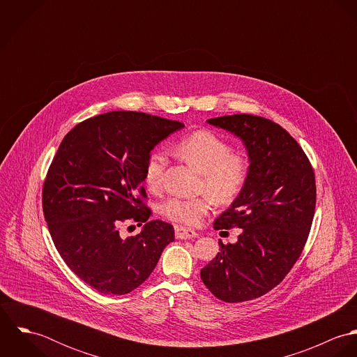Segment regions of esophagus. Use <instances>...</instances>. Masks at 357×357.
<instances>
[{
    "mask_svg": "<svg viewBox=\"0 0 357 357\" xmlns=\"http://www.w3.org/2000/svg\"><path fill=\"white\" fill-rule=\"evenodd\" d=\"M198 234L191 229V228H185V227H176V238L177 239H191L195 238Z\"/></svg>",
    "mask_w": 357,
    "mask_h": 357,
    "instance_id": "1",
    "label": "esophagus"
}]
</instances>
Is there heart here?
Wrapping results in <instances>:
<instances>
[{
	"label": "heart",
	"instance_id": "b5f03b06",
	"mask_svg": "<svg viewBox=\"0 0 357 357\" xmlns=\"http://www.w3.org/2000/svg\"><path fill=\"white\" fill-rule=\"evenodd\" d=\"M231 144L217 133L201 129L181 137L173 153L202 174L204 194L198 198L174 197L162 204V214L174 222L198 225L208 214L215 198L220 204L234 202L243 191L252 167L245 150H231ZM167 156L160 150L150 153L144 166V183L151 192H160Z\"/></svg>",
	"mask_w": 357,
	"mask_h": 357
}]
</instances>
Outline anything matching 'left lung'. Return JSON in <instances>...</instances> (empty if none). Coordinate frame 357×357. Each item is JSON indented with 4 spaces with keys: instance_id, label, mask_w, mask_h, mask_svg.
Here are the masks:
<instances>
[{
    "instance_id": "1",
    "label": "left lung",
    "mask_w": 357,
    "mask_h": 357,
    "mask_svg": "<svg viewBox=\"0 0 357 357\" xmlns=\"http://www.w3.org/2000/svg\"><path fill=\"white\" fill-rule=\"evenodd\" d=\"M238 136L252 159L242 194L214 229L242 228L235 245L201 271L204 286L221 301L243 303L276 287L304 250L316 206L313 167L300 144L271 119L234 114L207 119Z\"/></svg>"
}]
</instances>
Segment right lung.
Returning <instances> with one entry per match:
<instances>
[{
    "label": "right lung",
    "instance_id": "add662e5",
    "mask_svg": "<svg viewBox=\"0 0 357 357\" xmlns=\"http://www.w3.org/2000/svg\"><path fill=\"white\" fill-rule=\"evenodd\" d=\"M181 128L146 112L111 111L73 128L53 156L43 187L52 241L67 266L99 293L137 289L174 241L173 225L150 221L143 181L153 147ZM125 220L146 224L123 240Z\"/></svg>",
    "mask_w": 357,
    "mask_h": 357
}]
</instances>
